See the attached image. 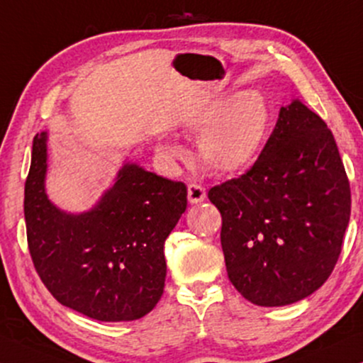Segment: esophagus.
I'll use <instances>...</instances> for the list:
<instances>
[{"instance_id": "obj_1", "label": "esophagus", "mask_w": 363, "mask_h": 363, "mask_svg": "<svg viewBox=\"0 0 363 363\" xmlns=\"http://www.w3.org/2000/svg\"><path fill=\"white\" fill-rule=\"evenodd\" d=\"M205 198H206V190L201 185H196V183L188 185V201H190L191 205L205 201Z\"/></svg>"}]
</instances>
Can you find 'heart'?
Returning a JSON list of instances; mask_svg holds the SVG:
<instances>
[{"label":"heart","mask_w":363,"mask_h":363,"mask_svg":"<svg viewBox=\"0 0 363 363\" xmlns=\"http://www.w3.org/2000/svg\"><path fill=\"white\" fill-rule=\"evenodd\" d=\"M271 112L266 99L256 91L228 94L193 113L186 121L190 132L203 133L198 143L200 160L208 170L221 175L245 172L261 155L269 132ZM167 160L186 157L178 143L157 147Z\"/></svg>","instance_id":"heart-1"}]
</instances>
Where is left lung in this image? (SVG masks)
Masks as SVG:
<instances>
[{
  "instance_id": "left-lung-1",
  "label": "left lung",
  "mask_w": 363,
  "mask_h": 363,
  "mask_svg": "<svg viewBox=\"0 0 363 363\" xmlns=\"http://www.w3.org/2000/svg\"><path fill=\"white\" fill-rule=\"evenodd\" d=\"M228 277L252 304L279 307L327 281L350 220V185L334 135L299 99L250 170L211 188Z\"/></svg>"
}]
</instances>
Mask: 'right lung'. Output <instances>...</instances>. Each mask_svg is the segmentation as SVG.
I'll use <instances>...</instances> for the list:
<instances>
[{"mask_svg": "<svg viewBox=\"0 0 363 363\" xmlns=\"http://www.w3.org/2000/svg\"><path fill=\"white\" fill-rule=\"evenodd\" d=\"M48 132L33 140L24 220L34 267L62 306L102 322L135 320L160 301L163 245L186 210V186L123 163L116 183L84 213L48 198Z\"/></svg>", "mask_w": 363, "mask_h": 363, "instance_id": "right-lung-1", "label": "right lung"}]
</instances>
